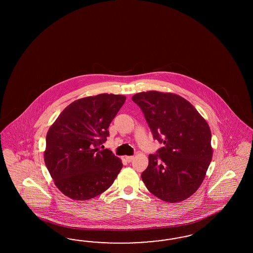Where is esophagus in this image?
Here are the masks:
<instances>
[{
	"instance_id": "obj_1",
	"label": "esophagus",
	"mask_w": 253,
	"mask_h": 253,
	"mask_svg": "<svg viewBox=\"0 0 253 253\" xmlns=\"http://www.w3.org/2000/svg\"><path fill=\"white\" fill-rule=\"evenodd\" d=\"M125 159H126V161H128V162H131V161H133L134 158L132 156H126Z\"/></svg>"
}]
</instances>
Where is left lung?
Wrapping results in <instances>:
<instances>
[{
  "mask_svg": "<svg viewBox=\"0 0 253 253\" xmlns=\"http://www.w3.org/2000/svg\"><path fill=\"white\" fill-rule=\"evenodd\" d=\"M131 100L142 109L155 139L164 146L148 156L142 180L157 198L177 203L197 191L212 159L211 132L190 102L172 92H138Z\"/></svg>",
  "mask_w": 253,
  "mask_h": 253,
  "instance_id": "1",
  "label": "left lung"
}]
</instances>
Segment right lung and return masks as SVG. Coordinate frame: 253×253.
Returning <instances> with one entry per match:
<instances>
[{
    "mask_svg": "<svg viewBox=\"0 0 253 253\" xmlns=\"http://www.w3.org/2000/svg\"><path fill=\"white\" fill-rule=\"evenodd\" d=\"M126 96L101 93L75 100L46 135L43 158L56 187L69 199L88 200L107 190L123 168L112 151H100Z\"/></svg>",
    "mask_w": 253,
    "mask_h": 253,
    "instance_id": "add662e5",
    "label": "right lung"
}]
</instances>
